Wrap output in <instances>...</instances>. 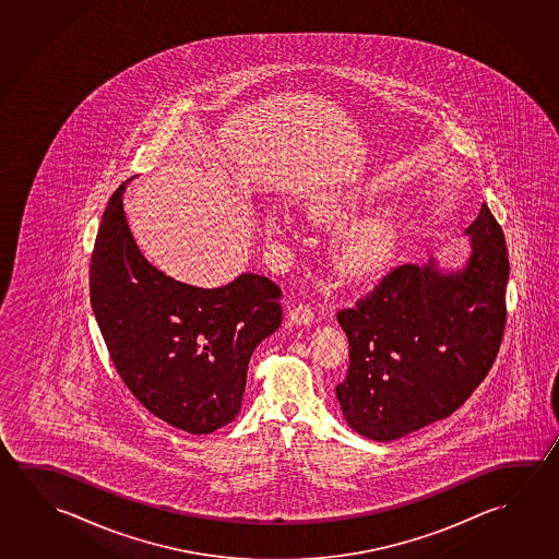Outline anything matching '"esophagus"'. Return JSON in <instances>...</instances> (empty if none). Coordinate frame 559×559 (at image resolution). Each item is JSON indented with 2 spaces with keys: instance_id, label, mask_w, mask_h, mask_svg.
<instances>
[{
  "instance_id": "esophagus-1",
  "label": "esophagus",
  "mask_w": 559,
  "mask_h": 559,
  "mask_svg": "<svg viewBox=\"0 0 559 559\" xmlns=\"http://www.w3.org/2000/svg\"><path fill=\"white\" fill-rule=\"evenodd\" d=\"M311 321H313V311L306 304H298L288 311V323L294 328H306V325H311Z\"/></svg>"
}]
</instances>
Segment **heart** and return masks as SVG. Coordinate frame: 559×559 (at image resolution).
<instances>
[{
    "instance_id": "obj_1",
    "label": "heart",
    "mask_w": 559,
    "mask_h": 559,
    "mask_svg": "<svg viewBox=\"0 0 559 559\" xmlns=\"http://www.w3.org/2000/svg\"><path fill=\"white\" fill-rule=\"evenodd\" d=\"M355 211V202L337 197L323 202L316 216L321 222H341ZM266 229L283 238L293 231V218L286 211H271L265 218ZM400 239V224L390 216H376L343 229L337 239V261L353 276L376 275L394 259Z\"/></svg>"
}]
</instances>
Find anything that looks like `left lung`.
Returning a JSON list of instances; mask_svg holds the SVG:
<instances>
[{
  "mask_svg": "<svg viewBox=\"0 0 559 559\" xmlns=\"http://www.w3.org/2000/svg\"><path fill=\"white\" fill-rule=\"evenodd\" d=\"M466 236L464 265L442 269L430 257L397 266L355 308L338 311L350 367L335 392L358 435L390 442L447 419L493 367L509 253L487 204Z\"/></svg>",
  "mask_w": 559,
  "mask_h": 559,
  "instance_id": "obj_1",
  "label": "left lung"
}]
</instances>
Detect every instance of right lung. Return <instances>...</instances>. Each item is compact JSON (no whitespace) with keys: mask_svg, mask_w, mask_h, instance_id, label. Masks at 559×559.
<instances>
[{"mask_svg":"<svg viewBox=\"0 0 559 559\" xmlns=\"http://www.w3.org/2000/svg\"><path fill=\"white\" fill-rule=\"evenodd\" d=\"M120 185L103 214L90 294L110 358L138 402L171 427L209 435L234 421L249 358L281 321V288L243 273L218 288L179 283L134 241Z\"/></svg>","mask_w":559,"mask_h":559,"instance_id":"obj_1","label":"right lung"}]
</instances>
